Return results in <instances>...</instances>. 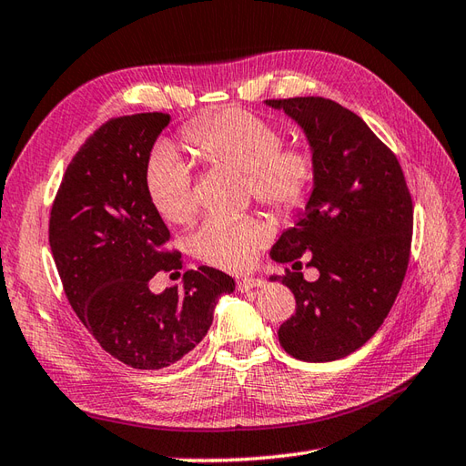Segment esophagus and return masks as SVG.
I'll return each mask as SVG.
<instances>
[{
	"label": "esophagus",
	"mask_w": 466,
	"mask_h": 466,
	"mask_svg": "<svg viewBox=\"0 0 466 466\" xmlns=\"http://www.w3.org/2000/svg\"><path fill=\"white\" fill-rule=\"evenodd\" d=\"M264 286V279L259 278H242L238 279V291H250V289H256V288H262Z\"/></svg>",
	"instance_id": "34e87169"
}]
</instances>
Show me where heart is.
Listing matches in <instances>:
<instances>
[{"instance_id": "heart-1", "label": "heart", "mask_w": 466, "mask_h": 466, "mask_svg": "<svg viewBox=\"0 0 466 466\" xmlns=\"http://www.w3.org/2000/svg\"><path fill=\"white\" fill-rule=\"evenodd\" d=\"M204 162L246 172L248 194L279 216L306 208L318 182V157L304 145L284 147L274 121L246 109H222L194 118L182 131ZM147 197L160 218L187 224L197 214L190 165L165 145L145 167ZM274 226L262 216H210L190 236V250L214 268L242 272L272 238Z\"/></svg>"}]
</instances>
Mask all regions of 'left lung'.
Segmentation results:
<instances>
[{"instance_id": "obj_1", "label": "left lung", "mask_w": 466, "mask_h": 466, "mask_svg": "<svg viewBox=\"0 0 466 466\" xmlns=\"http://www.w3.org/2000/svg\"><path fill=\"white\" fill-rule=\"evenodd\" d=\"M304 128L318 157V182L294 228L274 244L272 259L296 298V313L278 329L296 360L335 361L381 328L401 289L413 238V200L393 150L350 109L323 96L269 99ZM301 255L320 278L308 283Z\"/></svg>"}]
</instances>
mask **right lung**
I'll list each match as a JSON object with an SVG mask.
<instances>
[{
  "mask_svg": "<svg viewBox=\"0 0 466 466\" xmlns=\"http://www.w3.org/2000/svg\"><path fill=\"white\" fill-rule=\"evenodd\" d=\"M167 113L109 118L65 170L49 218V246L73 311L101 348L135 370L180 361L212 326L234 279L208 266L182 288L153 294L157 272L180 276L182 256L145 188V167Z\"/></svg>",
  "mask_w": 466,
  "mask_h": 466,
  "instance_id": "1",
  "label": "right lung"
}]
</instances>
